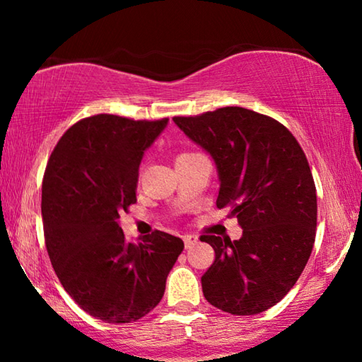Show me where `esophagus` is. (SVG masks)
Instances as JSON below:
<instances>
[{"label":"esophagus","mask_w":362,"mask_h":362,"mask_svg":"<svg viewBox=\"0 0 362 362\" xmlns=\"http://www.w3.org/2000/svg\"><path fill=\"white\" fill-rule=\"evenodd\" d=\"M198 241H199L198 236H194V235H185V236H183V243H185V249H192Z\"/></svg>","instance_id":"esophagus-1"}]
</instances>
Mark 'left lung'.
<instances>
[{
  "label": "left lung",
  "mask_w": 362,
  "mask_h": 362,
  "mask_svg": "<svg viewBox=\"0 0 362 362\" xmlns=\"http://www.w3.org/2000/svg\"><path fill=\"white\" fill-rule=\"evenodd\" d=\"M217 168V207L243 228L240 240L201 236L216 260L201 284L207 302L236 316L272 308L297 283L313 250L316 188L303 150L276 119L241 107L175 116Z\"/></svg>",
  "instance_id": "8db88e82"
}]
</instances>
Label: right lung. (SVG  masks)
<instances>
[{
    "instance_id": "1",
    "label": "right lung",
    "mask_w": 362,
    "mask_h": 362,
    "mask_svg": "<svg viewBox=\"0 0 362 362\" xmlns=\"http://www.w3.org/2000/svg\"><path fill=\"white\" fill-rule=\"evenodd\" d=\"M169 119L95 115L66 131L49 158L41 212L49 259L70 297L112 324L161 302L183 241L156 230L126 241L119 214L137 201L139 168Z\"/></svg>"
}]
</instances>
